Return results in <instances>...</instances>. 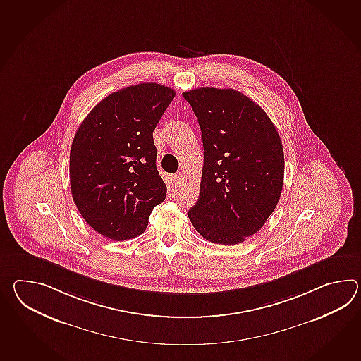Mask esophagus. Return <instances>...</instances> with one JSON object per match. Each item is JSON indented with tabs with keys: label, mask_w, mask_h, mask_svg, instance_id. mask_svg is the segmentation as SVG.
Listing matches in <instances>:
<instances>
[{
	"label": "esophagus",
	"mask_w": 361,
	"mask_h": 361,
	"mask_svg": "<svg viewBox=\"0 0 361 361\" xmlns=\"http://www.w3.org/2000/svg\"><path fill=\"white\" fill-rule=\"evenodd\" d=\"M183 178H184V175H183V172H178V173H176V175L173 176V185H175V186H178V185H181V183H183Z\"/></svg>",
	"instance_id": "34e87169"
}]
</instances>
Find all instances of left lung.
<instances>
[{
  "label": "left lung",
  "mask_w": 361,
  "mask_h": 361,
  "mask_svg": "<svg viewBox=\"0 0 361 361\" xmlns=\"http://www.w3.org/2000/svg\"><path fill=\"white\" fill-rule=\"evenodd\" d=\"M198 118L204 161L188 216L203 238L237 245L262 229L280 200L285 159L264 110L234 89L183 93Z\"/></svg>",
  "instance_id": "obj_1"
}]
</instances>
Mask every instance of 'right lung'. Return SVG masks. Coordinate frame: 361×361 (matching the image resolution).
<instances>
[{"mask_svg": "<svg viewBox=\"0 0 361 361\" xmlns=\"http://www.w3.org/2000/svg\"><path fill=\"white\" fill-rule=\"evenodd\" d=\"M175 90L142 82L106 97L73 137L70 185L81 216L106 238L142 234L167 186L155 159L152 132Z\"/></svg>", "mask_w": 361, "mask_h": 361, "instance_id": "right-lung-1", "label": "right lung"}]
</instances>
